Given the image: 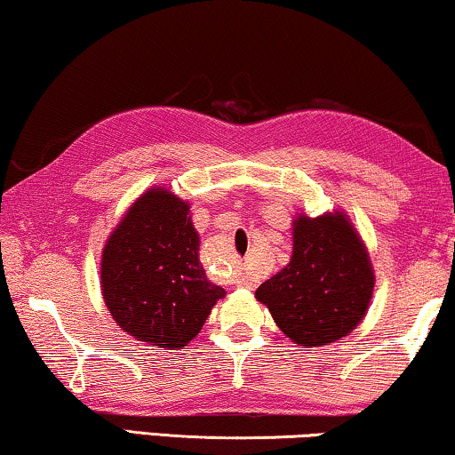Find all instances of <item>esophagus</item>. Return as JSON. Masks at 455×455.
I'll use <instances>...</instances> for the list:
<instances>
[{"label":"esophagus","instance_id":"34e87169","mask_svg":"<svg viewBox=\"0 0 455 455\" xmlns=\"http://www.w3.org/2000/svg\"><path fill=\"white\" fill-rule=\"evenodd\" d=\"M234 283L240 285V288L252 290L254 285H257V277L248 275V273H244V271H238V273H235V277H234Z\"/></svg>","mask_w":455,"mask_h":455}]
</instances>
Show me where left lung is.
I'll return each instance as SVG.
<instances>
[{"mask_svg":"<svg viewBox=\"0 0 455 455\" xmlns=\"http://www.w3.org/2000/svg\"><path fill=\"white\" fill-rule=\"evenodd\" d=\"M290 263L254 291L291 341L327 346L352 333L369 310L375 273L341 211L294 220Z\"/></svg>","mask_w":455,"mask_h":455,"instance_id":"8db88e82","label":"left lung"}]
</instances>
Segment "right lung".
Instances as JSON below:
<instances>
[{
  "instance_id": "right-lung-1",
  "label": "right lung",
  "mask_w": 455,
  "mask_h": 455,
  "mask_svg": "<svg viewBox=\"0 0 455 455\" xmlns=\"http://www.w3.org/2000/svg\"><path fill=\"white\" fill-rule=\"evenodd\" d=\"M190 204L167 188L140 195L105 242L101 290L122 331L178 350L195 339L226 290L198 260Z\"/></svg>"
}]
</instances>
